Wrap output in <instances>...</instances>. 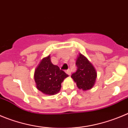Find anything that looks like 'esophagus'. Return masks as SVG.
Masks as SVG:
<instances>
[{
    "label": "esophagus",
    "mask_w": 128,
    "mask_h": 128,
    "mask_svg": "<svg viewBox=\"0 0 128 128\" xmlns=\"http://www.w3.org/2000/svg\"><path fill=\"white\" fill-rule=\"evenodd\" d=\"M66 72L67 74H69V75H71V70H70V69H69V70H66Z\"/></svg>",
    "instance_id": "34e87169"
}]
</instances>
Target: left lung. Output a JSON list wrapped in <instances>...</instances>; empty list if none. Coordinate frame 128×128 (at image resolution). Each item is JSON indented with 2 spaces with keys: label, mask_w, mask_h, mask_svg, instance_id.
Here are the masks:
<instances>
[{
  "label": "left lung",
  "mask_w": 128,
  "mask_h": 128,
  "mask_svg": "<svg viewBox=\"0 0 128 128\" xmlns=\"http://www.w3.org/2000/svg\"><path fill=\"white\" fill-rule=\"evenodd\" d=\"M76 65L77 70L71 75V78L80 89L83 90L91 89L95 84L96 78V72L94 67L81 54L76 59Z\"/></svg>",
  "instance_id": "left-lung-1"
}]
</instances>
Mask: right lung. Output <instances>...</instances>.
I'll list each match as a JSON object with an SVG mask.
<instances>
[{
    "mask_svg": "<svg viewBox=\"0 0 128 128\" xmlns=\"http://www.w3.org/2000/svg\"><path fill=\"white\" fill-rule=\"evenodd\" d=\"M68 75L51 62L50 56L43 58L34 71V78L38 90L46 95L60 91L61 83Z\"/></svg>",
    "mask_w": 128,
    "mask_h": 128,
    "instance_id": "right-lung-1",
    "label": "right lung"
}]
</instances>
